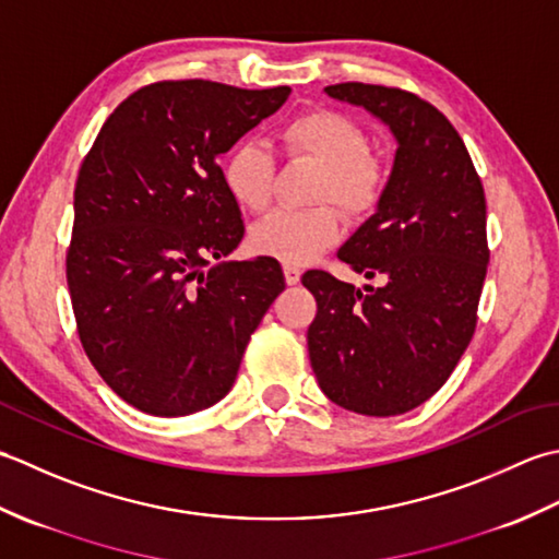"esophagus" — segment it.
I'll use <instances>...</instances> for the list:
<instances>
[{"mask_svg":"<svg viewBox=\"0 0 559 559\" xmlns=\"http://www.w3.org/2000/svg\"><path fill=\"white\" fill-rule=\"evenodd\" d=\"M284 280H287V284H299L301 270L296 265H284Z\"/></svg>","mask_w":559,"mask_h":559,"instance_id":"1","label":"esophagus"}]
</instances>
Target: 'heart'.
Masks as SVG:
<instances>
[{
  "label": "heart",
  "mask_w": 559,
  "mask_h": 559,
  "mask_svg": "<svg viewBox=\"0 0 559 559\" xmlns=\"http://www.w3.org/2000/svg\"><path fill=\"white\" fill-rule=\"evenodd\" d=\"M284 150L321 166L318 200H333L349 216H367L381 202L385 168L369 156V140L355 120L333 110H309L282 124ZM275 156L263 142L246 140L224 164V183L231 198L248 210H263L272 198ZM340 214L321 204L313 210L280 207L265 214L253 229L250 243L263 255L284 265H301L323 253L340 236Z\"/></svg>",
  "instance_id": "heart-1"
}]
</instances>
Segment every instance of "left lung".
Listing matches in <instances>:
<instances>
[{"mask_svg": "<svg viewBox=\"0 0 559 559\" xmlns=\"http://www.w3.org/2000/svg\"><path fill=\"white\" fill-rule=\"evenodd\" d=\"M325 94L381 120L397 150L381 202L337 250L379 287L323 270L301 277L318 301L311 367L349 413L403 415L447 383L475 333L489 260L485 192L459 132L427 100L359 82Z\"/></svg>", "mask_w": 559, "mask_h": 559, "instance_id": "8db88e82", "label": "left lung"}]
</instances>
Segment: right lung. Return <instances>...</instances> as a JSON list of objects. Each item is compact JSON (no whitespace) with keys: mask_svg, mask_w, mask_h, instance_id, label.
<instances>
[{"mask_svg":"<svg viewBox=\"0 0 559 559\" xmlns=\"http://www.w3.org/2000/svg\"><path fill=\"white\" fill-rule=\"evenodd\" d=\"M289 94L202 79L144 86L112 110L79 170L67 253L79 337L100 379L146 415L219 403L284 289L275 258L222 260L243 222L219 156Z\"/></svg>","mask_w":559,"mask_h":559,"instance_id":"1","label":"right lung"}]
</instances>
